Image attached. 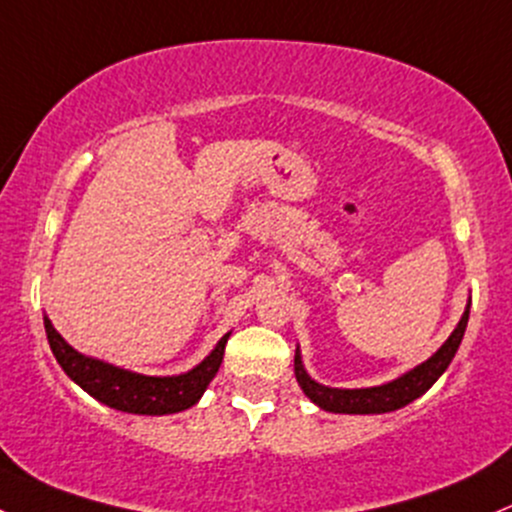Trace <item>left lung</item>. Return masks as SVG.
Wrapping results in <instances>:
<instances>
[{
	"mask_svg": "<svg viewBox=\"0 0 512 512\" xmlns=\"http://www.w3.org/2000/svg\"><path fill=\"white\" fill-rule=\"evenodd\" d=\"M471 306V303H469ZM469 306H466L462 320L454 328V333L449 335V340L440 350L432 355L428 362H423L420 367L411 369L408 374L398 376L396 381H389L384 386H372V389H328V386L318 384L311 376L306 374L301 364V355L296 350L294 355V374L299 386L311 398L316 406L330 413H389L396 408L408 406L418 396H423L425 391L440 379L442 372L449 367L452 357L457 355L459 345H462L466 323H469Z\"/></svg>",
	"mask_w": 512,
	"mask_h": 512,
	"instance_id": "8db88e82",
	"label": "left lung"
}]
</instances>
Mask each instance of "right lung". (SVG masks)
Returning a JSON list of instances; mask_svg holds the SVG:
<instances>
[{
    "mask_svg": "<svg viewBox=\"0 0 512 512\" xmlns=\"http://www.w3.org/2000/svg\"><path fill=\"white\" fill-rule=\"evenodd\" d=\"M43 323H46L50 350L75 384H80L89 396L116 408V411L138 415H165L192 408L221 367L228 342V335H223L216 350L192 372L179 376H143L80 355L60 338V333L48 318H43Z\"/></svg>",
    "mask_w": 512,
    "mask_h": 512,
    "instance_id": "right-lung-1",
    "label": "right lung"
}]
</instances>
